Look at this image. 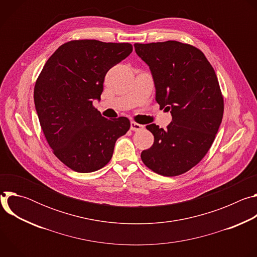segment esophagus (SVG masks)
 Here are the masks:
<instances>
[{"instance_id": "obj_1", "label": "esophagus", "mask_w": 257, "mask_h": 257, "mask_svg": "<svg viewBox=\"0 0 257 257\" xmlns=\"http://www.w3.org/2000/svg\"><path fill=\"white\" fill-rule=\"evenodd\" d=\"M131 126H130V128H131V130L132 131H140V130H142L143 128H144V126L143 125H140V124H138V123H135V122H131V124H130Z\"/></svg>"}]
</instances>
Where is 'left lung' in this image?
Segmentation results:
<instances>
[{
  "label": "left lung",
  "mask_w": 257,
  "mask_h": 257,
  "mask_svg": "<svg viewBox=\"0 0 257 257\" xmlns=\"http://www.w3.org/2000/svg\"><path fill=\"white\" fill-rule=\"evenodd\" d=\"M134 48L151 69L160 108L172 115L165 130L146 126L155 141L141 160L162 176L181 175L207 154L222 123L224 98L215 72L204 54L187 44L168 41Z\"/></svg>",
  "instance_id": "8db88e82"
}]
</instances>
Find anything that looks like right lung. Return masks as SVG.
Masks as SVG:
<instances>
[{"instance_id":"obj_1","label":"right lung","mask_w":257,"mask_h":257,"mask_svg":"<svg viewBox=\"0 0 257 257\" xmlns=\"http://www.w3.org/2000/svg\"><path fill=\"white\" fill-rule=\"evenodd\" d=\"M128 43L71 41L49 58L34 86V104L55 156L71 170L90 173L112 159L126 134V117L109 120L92 105L100 100L106 72L132 53Z\"/></svg>"}]
</instances>
